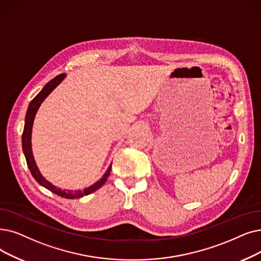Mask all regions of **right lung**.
I'll list each match as a JSON object with an SVG mask.
<instances>
[{"label": "right lung", "instance_id": "1", "mask_svg": "<svg viewBox=\"0 0 261 261\" xmlns=\"http://www.w3.org/2000/svg\"><path fill=\"white\" fill-rule=\"evenodd\" d=\"M65 77H66V74L63 73V74H60L58 76H55L54 79H52L50 82H48L46 85H44V87L40 90L38 95L30 102L28 111H27V115H25L24 129H23V133H22V149H23V153H24L25 160H27V163H28V166L30 168V172H31L32 176L35 178V180L40 186L48 189L49 191L52 192V193H54L56 195L62 196L64 198H68V199H74V198H81L85 195L93 193V192L97 191L99 188L102 187L106 184V181L108 180V177L110 176L112 163L109 165L108 169L102 175V177H101L98 181H96L94 185L89 186L88 188H85L83 191H81V190H62L61 188L53 186L50 181H48L41 175L39 168L36 165L35 159H34L33 150H32L33 123H34V119H35L36 113H37L39 107L41 106V103L43 102V100L52 93V90L54 88L58 87L63 82Z\"/></svg>", "mask_w": 261, "mask_h": 261}]
</instances>
